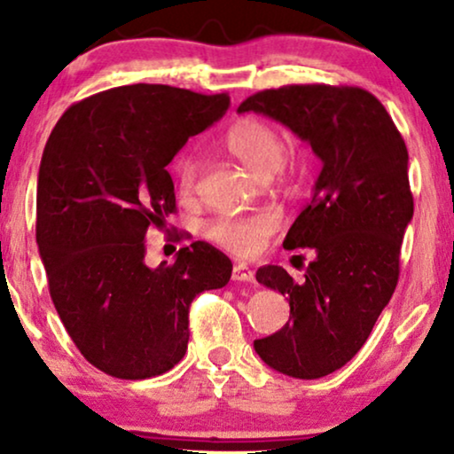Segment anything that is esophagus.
<instances>
[{
    "instance_id": "34e87169",
    "label": "esophagus",
    "mask_w": 454,
    "mask_h": 454,
    "mask_svg": "<svg viewBox=\"0 0 454 454\" xmlns=\"http://www.w3.org/2000/svg\"><path fill=\"white\" fill-rule=\"evenodd\" d=\"M231 278H233V281L256 283V275H254V270L250 269V266H246V264H235L233 266V272H231Z\"/></svg>"
}]
</instances>
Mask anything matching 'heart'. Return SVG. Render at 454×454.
I'll use <instances>...</instances> for the list:
<instances>
[{
    "label": "heart",
    "mask_w": 454,
    "mask_h": 454,
    "mask_svg": "<svg viewBox=\"0 0 454 454\" xmlns=\"http://www.w3.org/2000/svg\"><path fill=\"white\" fill-rule=\"evenodd\" d=\"M227 148L235 159L250 167L260 177H272L278 184L291 185L301 169V159L285 154V140L270 121L244 120L227 134ZM204 171V154L188 151L177 160V184L182 194H192ZM278 227V216L270 210H260L250 216H219L207 225V235L225 250L238 256H254Z\"/></svg>",
    "instance_id": "1"
}]
</instances>
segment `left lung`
Here are the masks:
<instances>
[{
    "instance_id": "obj_1",
    "label": "left lung",
    "mask_w": 454,
    "mask_h": 454,
    "mask_svg": "<svg viewBox=\"0 0 454 454\" xmlns=\"http://www.w3.org/2000/svg\"><path fill=\"white\" fill-rule=\"evenodd\" d=\"M238 111L281 121L322 160L312 202L283 241L312 247L316 258L300 283L283 266L258 269V283L287 297L291 316L254 340L272 370L314 380L362 349L399 283L413 216L407 146L384 105L359 86L289 84L247 97Z\"/></svg>"
}]
</instances>
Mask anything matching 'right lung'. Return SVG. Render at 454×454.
<instances>
[{"label":"right lung","mask_w":454,"mask_h":454,"mask_svg":"<svg viewBox=\"0 0 454 454\" xmlns=\"http://www.w3.org/2000/svg\"><path fill=\"white\" fill-rule=\"evenodd\" d=\"M227 107V92L117 86L74 103L49 136L36 244L67 334L105 374L169 372L188 349L194 297L231 278V260L207 241L182 247L171 264H145L146 231L177 210L165 167Z\"/></svg>","instance_id":"right-lung-1"}]
</instances>
